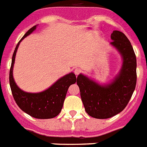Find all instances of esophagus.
Here are the masks:
<instances>
[{
  "label": "esophagus",
  "mask_w": 147,
  "mask_h": 147,
  "mask_svg": "<svg viewBox=\"0 0 147 147\" xmlns=\"http://www.w3.org/2000/svg\"><path fill=\"white\" fill-rule=\"evenodd\" d=\"M82 73V70L80 69V68H76V69L74 70V74L76 75V76H78V75L80 74H81Z\"/></svg>",
  "instance_id": "34e87169"
}]
</instances>
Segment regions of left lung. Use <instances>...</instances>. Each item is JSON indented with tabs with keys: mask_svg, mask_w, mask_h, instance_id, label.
<instances>
[{
	"mask_svg": "<svg viewBox=\"0 0 147 147\" xmlns=\"http://www.w3.org/2000/svg\"><path fill=\"white\" fill-rule=\"evenodd\" d=\"M111 39L110 44L123 59L121 69L113 81L101 85L83 74L79 75L76 80L85 111L95 119H109L121 112L136 88L137 63L133 48L121 32L113 31Z\"/></svg>",
	"mask_w": 147,
	"mask_h": 147,
	"instance_id": "obj_1",
	"label": "left lung"
}]
</instances>
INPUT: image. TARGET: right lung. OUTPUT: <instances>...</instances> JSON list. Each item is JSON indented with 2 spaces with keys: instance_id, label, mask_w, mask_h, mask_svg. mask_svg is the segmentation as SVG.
<instances>
[{
  "instance_id": "obj_1",
  "label": "right lung",
  "mask_w": 147,
  "mask_h": 147,
  "mask_svg": "<svg viewBox=\"0 0 147 147\" xmlns=\"http://www.w3.org/2000/svg\"><path fill=\"white\" fill-rule=\"evenodd\" d=\"M36 26L30 28L17 45L11 59L9 71V84L11 93L15 102L23 111L36 119H52L59 115L63 106L68 88L76 83V77L74 73H70L40 93H27L18 88L13 78V66L17 50L23 39L36 29Z\"/></svg>"
}]
</instances>
